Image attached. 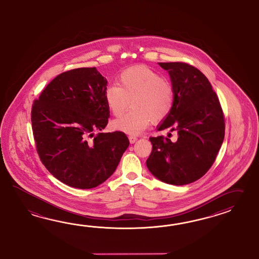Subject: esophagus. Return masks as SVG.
Masks as SVG:
<instances>
[{"mask_svg":"<svg viewBox=\"0 0 259 259\" xmlns=\"http://www.w3.org/2000/svg\"><path fill=\"white\" fill-rule=\"evenodd\" d=\"M137 140H138V138H137V137H134V136H130V137H129V141H130V143H131V144L135 143Z\"/></svg>","mask_w":259,"mask_h":259,"instance_id":"34e87169","label":"esophagus"}]
</instances>
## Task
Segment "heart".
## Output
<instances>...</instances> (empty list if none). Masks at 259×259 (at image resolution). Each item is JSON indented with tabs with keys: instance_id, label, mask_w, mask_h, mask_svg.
I'll use <instances>...</instances> for the list:
<instances>
[{
	"instance_id": "obj_1",
	"label": "heart",
	"mask_w": 259,
	"mask_h": 259,
	"mask_svg": "<svg viewBox=\"0 0 259 259\" xmlns=\"http://www.w3.org/2000/svg\"><path fill=\"white\" fill-rule=\"evenodd\" d=\"M108 109L116 117L129 107L133 108L114 120L115 129L137 136L150 125L152 119H166L175 105V91L170 82L146 67H135L124 70L117 79V84L105 91Z\"/></svg>"
}]
</instances>
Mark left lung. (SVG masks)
<instances>
[{"label": "left lung", "mask_w": 259, "mask_h": 259, "mask_svg": "<svg viewBox=\"0 0 259 259\" xmlns=\"http://www.w3.org/2000/svg\"><path fill=\"white\" fill-rule=\"evenodd\" d=\"M167 70L175 91V105L157 130L170 128L172 142L150 138L153 150L146 161L151 174L175 186L195 182L207 172L224 139V112L208 79L195 67L183 62L158 63Z\"/></svg>", "instance_id": "1"}]
</instances>
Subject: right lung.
<instances>
[{
  "label": "right lung",
  "mask_w": 259,
  "mask_h": 259,
  "mask_svg": "<svg viewBox=\"0 0 259 259\" xmlns=\"http://www.w3.org/2000/svg\"><path fill=\"white\" fill-rule=\"evenodd\" d=\"M106 84L96 68L68 70L51 81L32 106V129L42 164L72 188L92 189L105 182L129 146L120 131L93 137L105 129L110 116Z\"/></svg>",
  "instance_id": "obj_1"
}]
</instances>
